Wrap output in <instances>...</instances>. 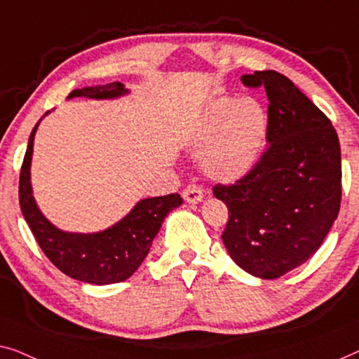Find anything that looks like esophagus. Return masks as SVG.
Segmentation results:
<instances>
[{
	"mask_svg": "<svg viewBox=\"0 0 359 359\" xmlns=\"http://www.w3.org/2000/svg\"><path fill=\"white\" fill-rule=\"evenodd\" d=\"M182 196H184V200L187 203H200L201 200H203V191L198 185H189L187 189L182 191Z\"/></svg>",
	"mask_w": 359,
	"mask_h": 359,
	"instance_id": "34e87169",
	"label": "esophagus"
}]
</instances>
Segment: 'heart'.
Returning a JSON list of instances; mask_svg holds the SVG:
<instances>
[{
    "label": "heart",
    "mask_w": 359,
    "mask_h": 359,
    "mask_svg": "<svg viewBox=\"0 0 359 359\" xmlns=\"http://www.w3.org/2000/svg\"><path fill=\"white\" fill-rule=\"evenodd\" d=\"M269 135V114L259 100L216 97L203 109L191 144L211 179L236 182L259 164Z\"/></svg>",
    "instance_id": "obj_1"
}]
</instances>
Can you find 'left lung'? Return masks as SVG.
Listing matches in <instances>:
<instances>
[{"label": "left lung", "instance_id": "1", "mask_svg": "<svg viewBox=\"0 0 359 359\" xmlns=\"http://www.w3.org/2000/svg\"><path fill=\"white\" fill-rule=\"evenodd\" d=\"M269 97V148L234 185L213 194L228 206L221 236L242 270L280 278L316 254L337 219L341 201V153L332 122L283 74H244Z\"/></svg>", "mask_w": 359, "mask_h": 359}]
</instances>
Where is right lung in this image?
Returning a JSON list of instances; mask_svg holds the SVG:
<instances>
[{
	"mask_svg": "<svg viewBox=\"0 0 359 359\" xmlns=\"http://www.w3.org/2000/svg\"><path fill=\"white\" fill-rule=\"evenodd\" d=\"M128 93L130 90L125 89L123 84L110 83L74 89L69 93L68 99L86 97L105 100L118 99ZM40 120L29 136L21 177H19V205L24 219L43 254L69 278L89 285H112V283L125 281L143 264L169 211L182 205L180 195L170 194L140 200L128 215L104 231L69 232L57 228L40 211L30 184L34 138Z\"/></svg>",
	"mask_w": 359,
	"mask_h": 359,
	"instance_id": "right-lung-1",
	"label": "right lung"
}]
</instances>
